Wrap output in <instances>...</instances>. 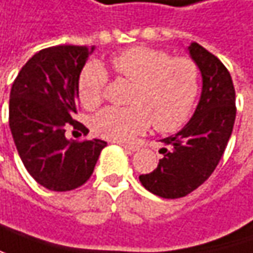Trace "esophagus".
Wrapping results in <instances>:
<instances>
[{
	"instance_id": "obj_1",
	"label": "esophagus",
	"mask_w": 253,
	"mask_h": 253,
	"mask_svg": "<svg viewBox=\"0 0 253 253\" xmlns=\"http://www.w3.org/2000/svg\"><path fill=\"white\" fill-rule=\"evenodd\" d=\"M120 146L123 147V149H126L128 152H136V150H139V144H134V143H120Z\"/></svg>"
}]
</instances>
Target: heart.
I'll list each match as a JSON object with an SVG mask.
<instances>
[{"label":"heart","instance_id":"heart-1","mask_svg":"<svg viewBox=\"0 0 253 253\" xmlns=\"http://www.w3.org/2000/svg\"><path fill=\"white\" fill-rule=\"evenodd\" d=\"M120 80L133 84L128 107H107L93 119V130L103 139L127 141L143 133L150 123L160 133L185 125L199 93V67L187 57L173 58L166 51L133 47L110 60ZM107 84V73L98 64H87L79 77L83 107L100 106Z\"/></svg>","mask_w":253,"mask_h":253}]
</instances>
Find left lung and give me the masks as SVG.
Listing matches in <instances>:
<instances>
[{
    "label": "left lung",
    "mask_w": 253,
    "mask_h": 253,
    "mask_svg": "<svg viewBox=\"0 0 253 253\" xmlns=\"http://www.w3.org/2000/svg\"><path fill=\"white\" fill-rule=\"evenodd\" d=\"M189 54L202 73V94L195 114L180 131L163 139V157L155 170L140 174L141 185L165 199H177L203 185L219 165L235 117V87L228 68L198 42Z\"/></svg>",
    "instance_id": "1"
}]
</instances>
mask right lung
<instances>
[{
  "label": "right lung",
  "instance_id": "right-lung-1",
  "mask_svg": "<svg viewBox=\"0 0 253 253\" xmlns=\"http://www.w3.org/2000/svg\"><path fill=\"white\" fill-rule=\"evenodd\" d=\"M94 47L54 45L36 52L12 83L9 128L25 169L41 186L67 192L93 174L100 139L68 140L73 127L87 136L88 128L74 120L79 107V77Z\"/></svg>",
  "mask_w": 253,
  "mask_h": 253
}]
</instances>
